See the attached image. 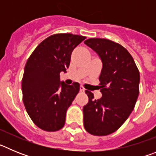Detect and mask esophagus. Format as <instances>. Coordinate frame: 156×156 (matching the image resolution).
I'll return each instance as SVG.
<instances>
[{
  "instance_id": "1",
  "label": "esophagus",
  "mask_w": 156,
  "mask_h": 156,
  "mask_svg": "<svg viewBox=\"0 0 156 156\" xmlns=\"http://www.w3.org/2000/svg\"><path fill=\"white\" fill-rule=\"evenodd\" d=\"M80 90L81 92H84L85 88L83 87V86H80Z\"/></svg>"
}]
</instances>
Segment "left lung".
<instances>
[{
  "label": "left lung",
  "mask_w": 156,
  "mask_h": 156,
  "mask_svg": "<svg viewBox=\"0 0 156 156\" xmlns=\"http://www.w3.org/2000/svg\"><path fill=\"white\" fill-rule=\"evenodd\" d=\"M84 44L98 54L103 63L99 81L102 97L94 99L85 90L88 103L83 106V125L95 136L116 131L134 108L139 94L140 73L131 55L110 40L90 38Z\"/></svg>",
  "instance_id": "left-lung-1"
}]
</instances>
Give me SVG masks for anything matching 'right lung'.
Returning <instances> with one entry per match:
<instances>
[{
    "label": "right lung",
    "mask_w": 156,
    "mask_h": 156,
    "mask_svg": "<svg viewBox=\"0 0 156 156\" xmlns=\"http://www.w3.org/2000/svg\"><path fill=\"white\" fill-rule=\"evenodd\" d=\"M85 39L71 34H54L27 60L22 80L23 103L30 119L43 130L57 131L64 126L66 111L79 93L80 84L61 83L60 73H66L72 52Z\"/></svg>",
    "instance_id": "right-lung-1"
}]
</instances>
